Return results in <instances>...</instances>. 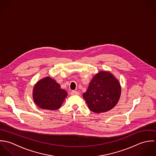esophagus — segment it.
I'll use <instances>...</instances> for the list:
<instances>
[{"mask_svg":"<svg viewBox=\"0 0 156 156\" xmlns=\"http://www.w3.org/2000/svg\"><path fill=\"white\" fill-rule=\"evenodd\" d=\"M70 94H71V95L79 94V92H76V91H75V90H72V91L70 92Z\"/></svg>","mask_w":156,"mask_h":156,"instance_id":"esophagus-1","label":"esophagus"}]
</instances>
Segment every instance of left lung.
Instances as JSON below:
<instances>
[{
	"label": "left lung",
	"mask_w": 156,
	"mask_h": 156,
	"mask_svg": "<svg viewBox=\"0 0 156 156\" xmlns=\"http://www.w3.org/2000/svg\"><path fill=\"white\" fill-rule=\"evenodd\" d=\"M121 94L119 81L109 72L101 71L94 76L83 96L91 111L100 113L115 107Z\"/></svg>",
	"instance_id": "1"
}]
</instances>
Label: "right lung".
<instances>
[{
    "mask_svg": "<svg viewBox=\"0 0 156 156\" xmlns=\"http://www.w3.org/2000/svg\"><path fill=\"white\" fill-rule=\"evenodd\" d=\"M32 94L35 103L40 108L55 110L60 108L67 93L54 79L45 77L35 84Z\"/></svg>",
    "mask_w": 156,
    "mask_h": 156,
    "instance_id": "right-lung-1",
    "label": "right lung"
}]
</instances>
